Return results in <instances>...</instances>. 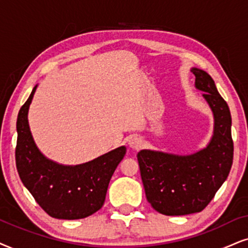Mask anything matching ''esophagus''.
<instances>
[{
	"instance_id": "34e87169",
	"label": "esophagus",
	"mask_w": 248,
	"mask_h": 248,
	"mask_svg": "<svg viewBox=\"0 0 248 248\" xmlns=\"http://www.w3.org/2000/svg\"><path fill=\"white\" fill-rule=\"evenodd\" d=\"M128 145H129V147H131V149L139 150L143 146V142L142 140L139 139V137H131L129 142H128Z\"/></svg>"
}]
</instances>
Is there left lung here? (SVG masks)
Wrapping results in <instances>:
<instances>
[{"instance_id": "obj_1", "label": "left lung", "mask_w": 248, "mask_h": 248, "mask_svg": "<svg viewBox=\"0 0 248 248\" xmlns=\"http://www.w3.org/2000/svg\"><path fill=\"white\" fill-rule=\"evenodd\" d=\"M196 88L203 92L214 115V131L208 145L187 155L152 150L137 153L147 202L168 216L202 212L214 198L230 173L233 160L231 114L227 102L208 73L193 67Z\"/></svg>"}]
</instances>
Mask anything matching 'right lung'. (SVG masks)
Instances as JSON below:
<instances>
[{"label":"right lung","instance_id":"obj_1","mask_svg":"<svg viewBox=\"0 0 248 248\" xmlns=\"http://www.w3.org/2000/svg\"><path fill=\"white\" fill-rule=\"evenodd\" d=\"M36 87L21 106L17 118L18 174L35 202L51 217L84 218L104 205L109 180L126 155V146L75 166L61 165L46 158L34 142L27 119Z\"/></svg>","mask_w":248,"mask_h":248}]
</instances>
